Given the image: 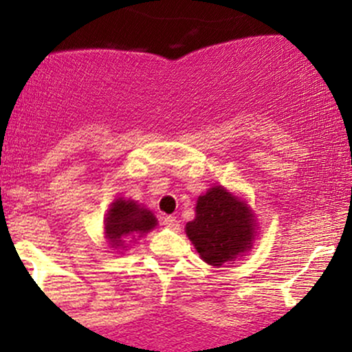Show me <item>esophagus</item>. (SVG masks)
I'll list each match as a JSON object with an SVG mask.
<instances>
[{
    "label": "esophagus",
    "mask_w": 352,
    "mask_h": 352,
    "mask_svg": "<svg viewBox=\"0 0 352 352\" xmlns=\"http://www.w3.org/2000/svg\"><path fill=\"white\" fill-rule=\"evenodd\" d=\"M164 225L170 230H179V220H177L175 217H165Z\"/></svg>",
    "instance_id": "obj_1"
}]
</instances>
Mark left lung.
Instances as JSON below:
<instances>
[{
	"instance_id": "1",
	"label": "left lung",
	"mask_w": 352,
	"mask_h": 352,
	"mask_svg": "<svg viewBox=\"0 0 352 352\" xmlns=\"http://www.w3.org/2000/svg\"><path fill=\"white\" fill-rule=\"evenodd\" d=\"M254 230L256 223L248 205L220 185L199 197L195 218L185 227L201 260L212 266L235 261L248 252Z\"/></svg>"
}]
</instances>
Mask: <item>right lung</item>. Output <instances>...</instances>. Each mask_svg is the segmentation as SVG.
<instances>
[{
    "label": "right lung",
    "mask_w": 352,
    "mask_h": 352,
    "mask_svg": "<svg viewBox=\"0 0 352 352\" xmlns=\"http://www.w3.org/2000/svg\"><path fill=\"white\" fill-rule=\"evenodd\" d=\"M157 225V218L151 210L140 207L134 200L117 199L107 210L104 230L111 240L112 248L122 246L124 238L142 236Z\"/></svg>",
    "instance_id": "add662e5"
}]
</instances>
